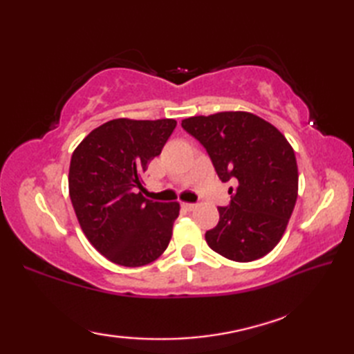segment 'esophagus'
I'll return each mask as SVG.
<instances>
[{
    "label": "esophagus",
    "mask_w": 354,
    "mask_h": 354,
    "mask_svg": "<svg viewBox=\"0 0 354 354\" xmlns=\"http://www.w3.org/2000/svg\"><path fill=\"white\" fill-rule=\"evenodd\" d=\"M183 207H184L185 209H189V212H193V209L198 208V204H190V202H184Z\"/></svg>",
    "instance_id": "esophagus-1"
}]
</instances>
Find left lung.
<instances>
[{"instance_id": "1", "label": "left lung", "mask_w": 354, "mask_h": 354, "mask_svg": "<svg viewBox=\"0 0 354 354\" xmlns=\"http://www.w3.org/2000/svg\"><path fill=\"white\" fill-rule=\"evenodd\" d=\"M181 126L205 147L232 194L219 207V223L205 232L208 246L225 259L252 261L275 248L298 196V167L292 146L275 126L250 112H217L183 120Z\"/></svg>"}]
</instances>
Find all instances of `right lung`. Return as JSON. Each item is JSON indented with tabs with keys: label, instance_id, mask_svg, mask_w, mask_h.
<instances>
[{
	"label": "right lung",
	"instance_id": "add662e5",
	"mask_svg": "<svg viewBox=\"0 0 354 354\" xmlns=\"http://www.w3.org/2000/svg\"><path fill=\"white\" fill-rule=\"evenodd\" d=\"M176 127L171 118H117L97 127L74 150L70 198L89 242L112 263L137 268L167 250L178 202L141 194L142 175Z\"/></svg>",
	"mask_w": 354,
	"mask_h": 354
}]
</instances>
